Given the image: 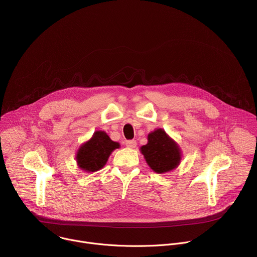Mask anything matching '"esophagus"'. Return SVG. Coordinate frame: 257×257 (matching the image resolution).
Wrapping results in <instances>:
<instances>
[{"instance_id": "1", "label": "esophagus", "mask_w": 257, "mask_h": 257, "mask_svg": "<svg viewBox=\"0 0 257 257\" xmlns=\"http://www.w3.org/2000/svg\"><path fill=\"white\" fill-rule=\"evenodd\" d=\"M136 141L135 140H127L126 141V146L127 148H130V149H134L136 146Z\"/></svg>"}]
</instances>
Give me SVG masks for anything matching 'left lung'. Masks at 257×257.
<instances>
[{
  "mask_svg": "<svg viewBox=\"0 0 257 257\" xmlns=\"http://www.w3.org/2000/svg\"><path fill=\"white\" fill-rule=\"evenodd\" d=\"M149 166L157 173L162 174L175 169L181 160L179 146L163 129L149 134V142L140 149Z\"/></svg>",
  "mask_w": 257,
  "mask_h": 257,
  "instance_id": "left-lung-1",
  "label": "left lung"
}]
</instances>
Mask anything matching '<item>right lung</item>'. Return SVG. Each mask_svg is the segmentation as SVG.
Here are the masks:
<instances>
[{"mask_svg": "<svg viewBox=\"0 0 257 257\" xmlns=\"http://www.w3.org/2000/svg\"><path fill=\"white\" fill-rule=\"evenodd\" d=\"M119 148V143L111 140L105 132L96 131L89 141L84 143L77 153L79 168L86 172L100 170L106 163L109 155Z\"/></svg>", "mask_w": 257, "mask_h": 257, "instance_id": "1", "label": "right lung"}]
</instances>
